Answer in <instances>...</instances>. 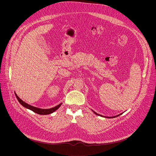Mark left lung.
I'll use <instances>...</instances> for the list:
<instances>
[{
    "mask_svg": "<svg viewBox=\"0 0 156 156\" xmlns=\"http://www.w3.org/2000/svg\"><path fill=\"white\" fill-rule=\"evenodd\" d=\"M92 111L93 112V113H94L96 115H99V116H101V117H104V118H108V119H113V118H115V117H118V116H120V115H122L123 113H122V114H119V115H116V116H114V117H105V116H104V115H100V114H98V113H96V112H94V110H92Z\"/></svg>",
    "mask_w": 156,
    "mask_h": 156,
    "instance_id": "1",
    "label": "left lung"
}]
</instances>
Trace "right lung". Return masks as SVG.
Returning a JSON list of instances; mask_svg holds the SVG:
<instances>
[{
    "label": "right lung",
    "mask_w": 156,
    "mask_h": 156,
    "mask_svg": "<svg viewBox=\"0 0 156 156\" xmlns=\"http://www.w3.org/2000/svg\"><path fill=\"white\" fill-rule=\"evenodd\" d=\"M15 94L16 97V99H18V102L20 103V104L23 106L24 107L28 108V109H30L31 110H32L33 112L37 114H40V115H49V114H51L53 112H54L55 110H57L60 107V105L62 104V103H60V104L57 105V106L54 107H52V108H38V107H34V106H33V105H31L28 104H27V102H24L23 100H21L16 94V93L15 92Z\"/></svg>",
    "instance_id": "1"
}]
</instances>
